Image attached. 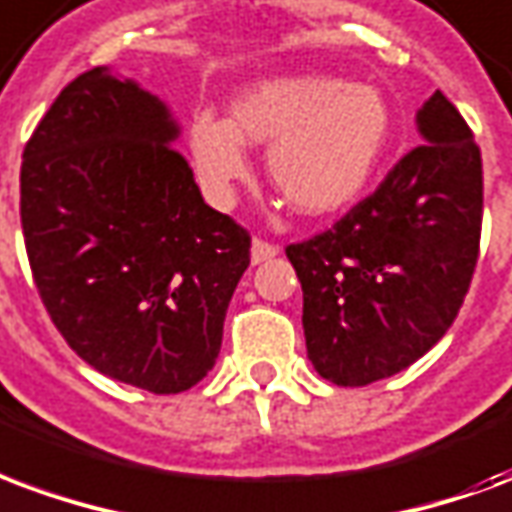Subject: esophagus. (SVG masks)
Returning <instances> with one entry per match:
<instances>
[{
	"mask_svg": "<svg viewBox=\"0 0 512 512\" xmlns=\"http://www.w3.org/2000/svg\"><path fill=\"white\" fill-rule=\"evenodd\" d=\"M276 255H279V246L276 244H268L263 238H255V241H252V263H255V266L266 263V260H271V257Z\"/></svg>",
	"mask_w": 512,
	"mask_h": 512,
	"instance_id": "34e87169",
	"label": "esophagus"
}]
</instances>
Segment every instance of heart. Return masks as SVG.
<instances>
[{
    "label": "heart",
    "mask_w": 512,
    "mask_h": 512,
    "mask_svg": "<svg viewBox=\"0 0 512 512\" xmlns=\"http://www.w3.org/2000/svg\"><path fill=\"white\" fill-rule=\"evenodd\" d=\"M388 124V105L372 86L290 75L238 94L230 121L195 116L189 146L206 192L225 203L233 184L249 176L246 143H271L266 168L276 192L304 217H328L369 184Z\"/></svg>",
    "instance_id": "heart-1"
}]
</instances>
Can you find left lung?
I'll return each instance as SVG.
<instances>
[{"label": "left lung", "mask_w": 512, "mask_h": 512, "mask_svg": "<svg viewBox=\"0 0 512 512\" xmlns=\"http://www.w3.org/2000/svg\"><path fill=\"white\" fill-rule=\"evenodd\" d=\"M423 143L331 230L285 249L304 290L306 355L344 388L399 374L445 336L480 249L483 162L442 92L418 111Z\"/></svg>", "instance_id": "1"}]
</instances>
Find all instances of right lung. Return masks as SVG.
I'll return each mask as SVG.
<instances>
[{
	"mask_svg": "<svg viewBox=\"0 0 512 512\" xmlns=\"http://www.w3.org/2000/svg\"><path fill=\"white\" fill-rule=\"evenodd\" d=\"M168 105L94 67L21 162L34 285L67 344L111 380L181 393L217 363L252 238L200 195Z\"/></svg>",
	"mask_w": 512,
	"mask_h": 512,
	"instance_id": "add662e5",
	"label": "right lung"
}]
</instances>
